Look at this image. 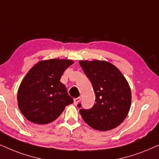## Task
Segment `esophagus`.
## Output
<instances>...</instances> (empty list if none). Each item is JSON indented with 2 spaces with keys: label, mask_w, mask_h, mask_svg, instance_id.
Returning <instances> with one entry per match:
<instances>
[{
  "label": "esophagus",
  "mask_w": 159,
  "mask_h": 159,
  "mask_svg": "<svg viewBox=\"0 0 159 159\" xmlns=\"http://www.w3.org/2000/svg\"><path fill=\"white\" fill-rule=\"evenodd\" d=\"M80 101H81V98H80V97L75 98V99H74V102H75V104H78V103L80 102Z\"/></svg>",
  "instance_id": "esophagus-1"
}]
</instances>
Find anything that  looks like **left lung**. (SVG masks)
Instances as JSON below:
<instances>
[{
	"mask_svg": "<svg viewBox=\"0 0 159 159\" xmlns=\"http://www.w3.org/2000/svg\"><path fill=\"white\" fill-rule=\"evenodd\" d=\"M80 66L91 82L96 100L90 109H80L83 120L93 129L109 131L118 126L129 112L131 89L121 72L110 63L80 61ZM81 107V104H77Z\"/></svg>",
	"mask_w": 159,
	"mask_h": 159,
	"instance_id": "8db88e82",
	"label": "left lung"
}]
</instances>
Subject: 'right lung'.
<instances>
[{"mask_svg":"<svg viewBox=\"0 0 159 159\" xmlns=\"http://www.w3.org/2000/svg\"><path fill=\"white\" fill-rule=\"evenodd\" d=\"M73 63L66 59L47 60L40 61L28 71L17 93L18 107L28 120L47 124L74 102L60 82L63 72Z\"/></svg>","mask_w":159,"mask_h":159,"instance_id":"add662e5","label":"right lung"}]
</instances>
